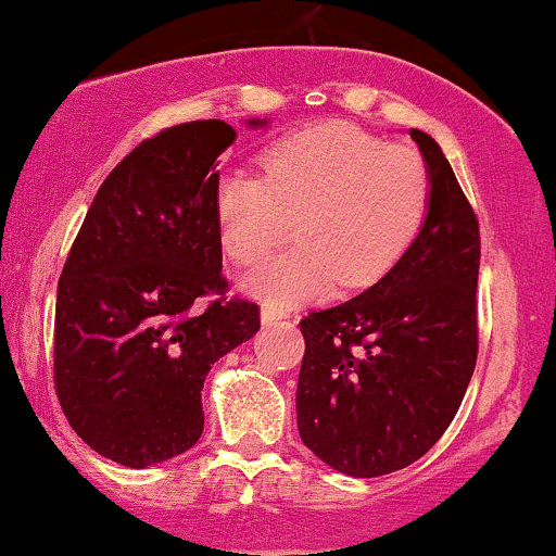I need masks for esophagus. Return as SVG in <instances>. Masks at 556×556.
Wrapping results in <instances>:
<instances>
[{"instance_id":"obj_1","label":"esophagus","mask_w":556,"mask_h":556,"mask_svg":"<svg viewBox=\"0 0 556 556\" xmlns=\"http://www.w3.org/2000/svg\"><path fill=\"white\" fill-rule=\"evenodd\" d=\"M282 318H287L285 311H277L274 305L261 307V320H264V324H274V320H282Z\"/></svg>"}]
</instances>
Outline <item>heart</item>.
Returning <instances> with one entry per match:
<instances>
[{
  "mask_svg": "<svg viewBox=\"0 0 556 556\" xmlns=\"http://www.w3.org/2000/svg\"><path fill=\"white\" fill-rule=\"evenodd\" d=\"M430 197V170L412 147L333 122L266 147L261 176L225 170L214 217L238 266L261 264L295 227L298 243L245 287L274 305H298L333 282L359 290L386 277L422 230Z\"/></svg>",
  "mask_w": 556,
  "mask_h": 556,
  "instance_id": "1",
  "label": "heart"
}]
</instances>
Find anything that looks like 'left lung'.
Returning <instances> with one entry per match:
<instances>
[{
  "mask_svg": "<svg viewBox=\"0 0 556 556\" xmlns=\"http://www.w3.org/2000/svg\"><path fill=\"white\" fill-rule=\"evenodd\" d=\"M425 225L357 298L300 320L298 430L331 469L370 479L406 469L443 438L477 367L479 219L430 134Z\"/></svg>",
  "mask_w": 556,
  "mask_h": 556,
  "instance_id": "left-lung-1",
  "label": "left lung"
}]
</instances>
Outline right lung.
<instances>
[{"label": "right lung", "mask_w": 556, "mask_h": 556, "mask_svg": "<svg viewBox=\"0 0 556 556\" xmlns=\"http://www.w3.org/2000/svg\"><path fill=\"white\" fill-rule=\"evenodd\" d=\"M232 139L217 118L142 139L98 189L59 277L56 399L92 451L131 469L202 438L206 372L261 329L258 305L227 298L223 277L214 184Z\"/></svg>", "instance_id": "right-lung-1"}]
</instances>
